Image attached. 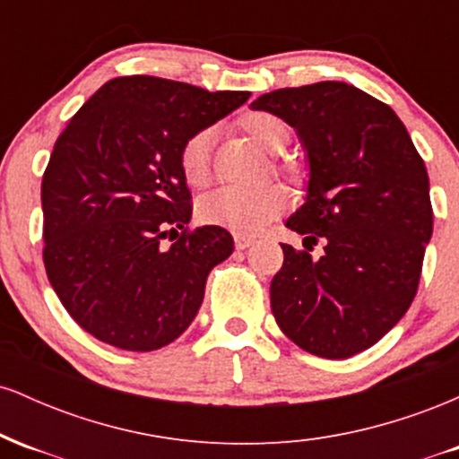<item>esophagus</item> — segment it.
<instances>
[{
	"mask_svg": "<svg viewBox=\"0 0 459 459\" xmlns=\"http://www.w3.org/2000/svg\"><path fill=\"white\" fill-rule=\"evenodd\" d=\"M255 244V237L250 235H235V246L239 247V250H246V247H250Z\"/></svg>",
	"mask_w": 459,
	"mask_h": 459,
	"instance_id": "1",
	"label": "esophagus"
}]
</instances>
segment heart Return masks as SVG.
<instances>
[{"mask_svg":"<svg viewBox=\"0 0 459 459\" xmlns=\"http://www.w3.org/2000/svg\"><path fill=\"white\" fill-rule=\"evenodd\" d=\"M239 127L250 135L256 146L267 152H282L291 131L281 116L272 112H246ZM212 144L213 131L198 129L178 149V170L189 187L203 189L212 183ZM278 170L291 172V163H278ZM289 204V192L282 186L259 189L224 187L209 194L198 203V218L207 224L224 226L239 235H256L276 220Z\"/></svg>","mask_w":459,"mask_h":459,"instance_id":"b5f03b06","label":"heart"}]
</instances>
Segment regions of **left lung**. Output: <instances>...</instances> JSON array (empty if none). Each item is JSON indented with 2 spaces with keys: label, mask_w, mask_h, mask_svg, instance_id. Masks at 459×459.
Masks as SVG:
<instances>
[{
  "label": "left lung",
  "mask_w": 459,
  "mask_h": 459,
  "mask_svg": "<svg viewBox=\"0 0 459 459\" xmlns=\"http://www.w3.org/2000/svg\"><path fill=\"white\" fill-rule=\"evenodd\" d=\"M252 109L298 131L310 178L287 229L307 235L304 244L324 241L317 261L281 244L284 263L270 287L276 324L298 347L330 360L368 350L419 289L434 230L425 163L399 116L350 83L281 88Z\"/></svg>",
  "instance_id": "8db88e82"
}]
</instances>
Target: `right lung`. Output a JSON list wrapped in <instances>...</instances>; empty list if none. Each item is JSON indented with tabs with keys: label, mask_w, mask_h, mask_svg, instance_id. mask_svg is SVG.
<instances>
[{
	"label": "right lung",
	"mask_w": 459,
	"mask_h": 459,
	"mask_svg": "<svg viewBox=\"0 0 459 459\" xmlns=\"http://www.w3.org/2000/svg\"><path fill=\"white\" fill-rule=\"evenodd\" d=\"M250 92H209L151 75L116 77L79 108L43 175V261L62 307L88 334L127 351L172 343L204 282L233 252L222 226L189 230L178 149ZM182 229L170 248L168 230Z\"/></svg>",
	"instance_id": "right-lung-1"
}]
</instances>
